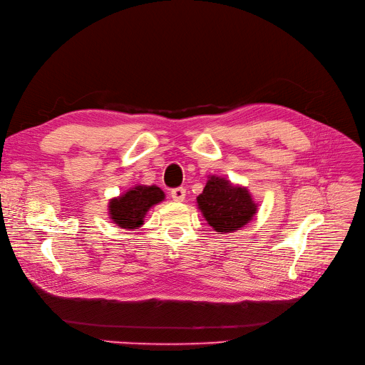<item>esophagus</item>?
Instances as JSON below:
<instances>
[{
    "label": "esophagus",
    "instance_id": "1",
    "mask_svg": "<svg viewBox=\"0 0 365 365\" xmlns=\"http://www.w3.org/2000/svg\"><path fill=\"white\" fill-rule=\"evenodd\" d=\"M170 196L173 200L177 202H182L185 199V188L182 187H177V188H172L170 190Z\"/></svg>",
    "mask_w": 365,
    "mask_h": 365
}]
</instances>
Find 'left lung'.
Listing matches in <instances>:
<instances>
[{"instance_id": "8db88e82", "label": "left lung", "mask_w": 365, "mask_h": 365, "mask_svg": "<svg viewBox=\"0 0 365 365\" xmlns=\"http://www.w3.org/2000/svg\"><path fill=\"white\" fill-rule=\"evenodd\" d=\"M197 206L215 232L229 233L247 225L257 214V205L248 188L232 184L221 177H210Z\"/></svg>"}]
</instances>
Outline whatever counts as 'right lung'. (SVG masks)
Masks as SVG:
<instances>
[{
  "instance_id": "obj_1",
  "label": "right lung",
  "mask_w": 365,
  "mask_h": 365,
  "mask_svg": "<svg viewBox=\"0 0 365 365\" xmlns=\"http://www.w3.org/2000/svg\"><path fill=\"white\" fill-rule=\"evenodd\" d=\"M162 200H165V193L158 185H135L110 200L108 214L121 229H138L144 224L150 207Z\"/></svg>"
}]
</instances>
